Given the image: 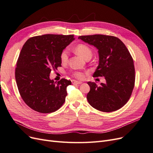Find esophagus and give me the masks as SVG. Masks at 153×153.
<instances>
[{
	"instance_id": "esophagus-1",
	"label": "esophagus",
	"mask_w": 153,
	"mask_h": 153,
	"mask_svg": "<svg viewBox=\"0 0 153 153\" xmlns=\"http://www.w3.org/2000/svg\"><path fill=\"white\" fill-rule=\"evenodd\" d=\"M72 84H76V85H80L81 84H82V82L80 81H77V80H73L72 81Z\"/></svg>"
}]
</instances>
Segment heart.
I'll return each instance as SVG.
<instances>
[{"instance_id": "heart-1", "label": "heart", "mask_w": 153, "mask_h": 153, "mask_svg": "<svg viewBox=\"0 0 153 153\" xmlns=\"http://www.w3.org/2000/svg\"><path fill=\"white\" fill-rule=\"evenodd\" d=\"M75 52L81 56L82 58L87 59V57H92V50L91 49L84 44H79L76 45L75 48ZM60 58H61V61L62 62L64 63L66 62L68 59V52L67 50H64L60 55ZM73 75L77 78H82L84 76V74L80 71H76L73 73Z\"/></svg>"}]
</instances>
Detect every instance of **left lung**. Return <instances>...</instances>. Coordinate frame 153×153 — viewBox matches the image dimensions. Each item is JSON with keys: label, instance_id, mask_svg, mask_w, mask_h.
<instances>
[{"label": "left lung", "instance_id": "obj_1", "mask_svg": "<svg viewBox=\"0 0 153 153\" xmlns=\"http://www.w3.org/2000/svg\"><path fill=\"white\" fill-rule=\"evenodd\" d=\"M78 39L98 49L99 64L93 77H105L98 86L88 82L90 91L87 99L92 107L105 112H114L126 104L135 85L133 61L125 45L114 36L96 34Z\"/></svg>", "mask_w": 153, "mask_h": 153}]
</instances>
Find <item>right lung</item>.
Wrapping results in <instances>:
<instances>
[{
	"instance_id": "obj_1",
	"label": "right lung",
	"mask_w": 153,
	"mask_h": 153,
	"mask_svg": "<svg viewBox=\"0 0 153 153\" xmlns=\"http://www.w3.org/2000/svg\"><path fill=\"white\" fill-rule=\"evenodd\" d=\"M73 35L45 34L30 38L23 46L16 63L15 79L24 102L40 113L61 107L70 80L50 78L52 69L61 66V52L75 40Z\"/></svg>"
}]
</instances>
